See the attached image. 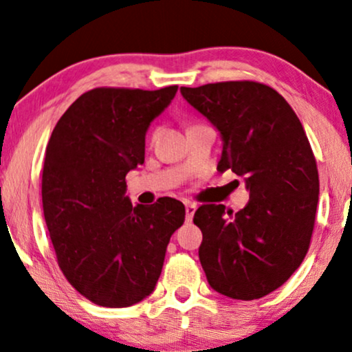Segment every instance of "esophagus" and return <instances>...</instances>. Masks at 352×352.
<instances>
[{
  "label": "esophagus",
  "instance_id": "obj_1",
  "mask_svg": "<svg viewBox=\"0 0 352 352\" xmlns=\"http://www.w3.org/2000/svg\"><path fill=\"white\" fill-rule=\"evenodd\" d=\"M195 211H197V206H195L193 203H186L185 204V212H186V221L191 222V219H193L195 216Z\"/></svg>",
  "mask_w": 352,
  "mask_h": 352
}]
</instances>
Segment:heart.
Listing matches in <instances>:
<instances>
[{
	"label": "heart",
	"instance_id": "1",
	"mask_svg": "<svg viewBox=\"0 0 352 352\" xmlns=\"http://www.w3.org/2000/svg\"><path fill=\"white\" fill-rule=\"evenodd\" d=\"M155 133H157V131H154V133H153V135H151V140H154V136H155Z\"/></svg>",
	"mask_w": 352,
	"mask_h": 352
}]
</instances>
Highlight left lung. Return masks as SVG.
<instances>
[{"instance_id": "8db88e82", "label": "left lung", "mask_w": 352, "mask_h": 352, "mask_svg": "<svg viewBox=\"0 0 352 352\" xmlns=\"http://www.w3.org/2000/svg\"><path fill=\"white\" fill-rule=\"evenodd\" d=\"M221 131L217 170L245 177L250 199L232 214L203 204L199 261L208 283L230 299L253 300L281 287L310 247L318 204V170L300 120L266 84L226 81L180 87Z\"/></svg>"}]
</instances>
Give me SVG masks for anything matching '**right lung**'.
<instances>
[{
	"mask_svg": "<svg viewBox=\"0 0 352 352\" xmlns=\"http://www.w3.org/2000/svg\"><path fill=\"white\" fill-rule=\"evenodd\" d=\"M177 89H91L61 115L47 144L42 203L58 266L97 305L120 309L148 297L185 221L179 199L133 206L124 197L126 173L144 164L146 131Z\"/></svg>",
	"mask_w": 352,
	"mask_h": 352,
	"instance_id": "add662e5",
	"label": "right lung"
}]
</instances>
